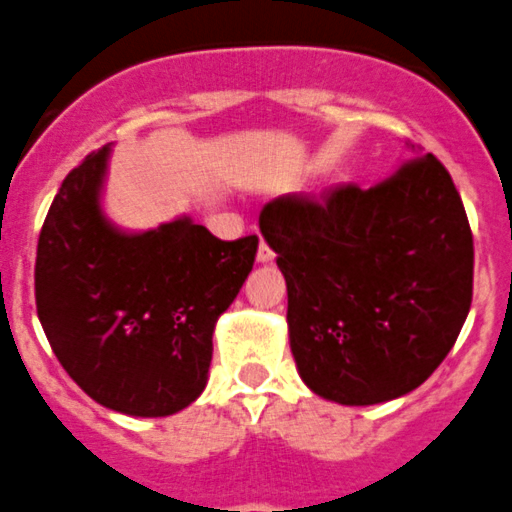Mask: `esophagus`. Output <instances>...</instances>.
Instances as JSON below:
<instances>
[{"instance_id":"esophagus-1","label":"esophagus","mask_w":512,"mask_h":512,"mask_svg":"<svg viewBox=\"0 0 512 512\" xmlns=\"http://www.w3.org/2000/svg\"><path fill=\"white\" fill-rule=\"evenodd\" d=\"M275 260V252L270 250V245L267 242H260V247H257V262H262V265H267V262Z\"/></svg>"}]
</instances>
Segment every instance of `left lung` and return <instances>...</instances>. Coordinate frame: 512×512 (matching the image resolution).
Here are the masks:
<instances>
[{"instance_id":"obj_1","label":"left lung","mask_w":512,"mask_h":512,"mask_svg":"<svg viewBox=\"0 0 512 512\" xmlns=\"http://www.w3.org/2000/svg\"><path fill=\"white\" fill-rule=\"evenodd\" d=\"M260 232L288 285L298 375L321 398H400L457 342L472 303V232L449 170L431 153L370 191L280 196L260 211Z\"/></svg>"}]
</instances>
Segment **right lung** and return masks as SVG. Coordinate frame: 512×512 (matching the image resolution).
I'll use <instances>...</instances> for the list:
<instances>
[{"mask_svg":"<svg viewBox=\"0 0 512 512\" xmlns=\"http://www.w3.org/2000/svg\"><path fill=\"white\" fill-rule=\"evenodd\" d=\"M109 153L86 155L50 204L38 319L89 398L124 416H173L204 393L214 326L255 265L257 237L222 242L191 216L124 232L101 209Z\"/></svg>","mask_w":512,"mask_h":512,"instance_id":"obj_1","label":"right lung"}]
</instances>
